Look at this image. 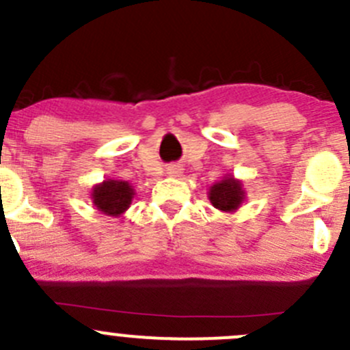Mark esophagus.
<instances>
[{
    "label": "esophagus",
    "instance_id": "esophagus-1",
    "mask_svg": "<svg viewBox=\"0 0 350 350\" xmlns=\"http://www.w3.org/2000/svg\"><path fill=\"white\" fill-rule=\"evenodd\" d=\"M182 172H180V167H176V165H172V167H168V175L172 176H178Z\"/></svg>",
    "mask_w": 350,
    "mask_h": 350
}]
</instances>
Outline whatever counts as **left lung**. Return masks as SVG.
I'll return each instance as SVG.
<instances>
[{
    "mask_svg": "<svg viewBox=\"0 0 350 350\" xmlns=\"http://www.w3.org/2000/svg\"><path fill=\"white\" fill-rule=\"evenodd\" d=\"M211 204L223 213H237L243 204L247 192L243 189V182L234 178L233 175L223 176V180L211 185L209 193Z\"/></svg>",
    "mask_w": 350,
    "mask_h": 350,
    "instance_id": "left-lung-1",
    "label": "left lung"
}]
</instances>
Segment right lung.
Wrapping results in <instances>:
<instances>
[{
    "instance_id": "1",
    "label": "right lung",
    "mask_w": 350,
    "mask_h": 350,
    "mask_svg": "<svg viewBox=\"0 0 350 350\" xmlns=\"http://www.w3.org/2000/svg\"><path fill=\"white\" fill-rule=\"evenodd\" d=\"M92 202L105 216L119 217L131 207L134 189L126 180L107 178L92 187Z\"/></svg>"
}]
</instances>
